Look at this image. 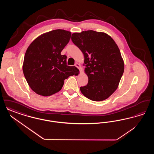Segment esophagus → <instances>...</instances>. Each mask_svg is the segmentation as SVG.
<instances>
[{"mask_svg": "<svg viewBox=\"0 0 154 154\" xmlns=\"http://www.w3.org/2000/svg\"><path fill=\"white\" fill-rule=\"evenodd\" d=\"M75 66L76 67H77L78 69H80V65L79 63H76L75 64Z\"/></svg>", "mask_w": 154, "mask_h": 154, "instance_id": "obj_1", "label": "esophagus"}]
</instances>
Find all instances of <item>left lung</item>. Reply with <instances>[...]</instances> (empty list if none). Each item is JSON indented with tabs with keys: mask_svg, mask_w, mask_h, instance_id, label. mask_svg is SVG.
<instances>
[{
	"mask_svg": "<svg viewBox=\"0 0 154 154\" xmlns=\"http://www.w3.org/2000/svg\"><path fill=\"white\" fill-rule=\"evenodd\" d=\"M71 38L84 56L88 82L81 87V93L93 101L107 99L117 89L124 71L117 45L107 34L94 30L74 33Z\"/></svg>",
	"mask_w": 154,
	"mask_h": 154,
	"instance_id": "obj_1",
	"label": "left lung"
}]
</instances>
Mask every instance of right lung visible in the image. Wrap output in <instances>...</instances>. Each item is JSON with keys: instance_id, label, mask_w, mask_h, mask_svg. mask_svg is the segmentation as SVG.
<instances>
[{"instance_id": "1", "label": "right lung", "mask_w": 154, "mask_h": 154, "mask_svg": "<svg viewBox=\"0 0 154 154\" xmlns=\"http://www.w3.org/2000/svg\"><path fill=\"white\" fill-rule=\"evenodd\" d=\"M70 37V32L54 30L37 37L28 47L23 59V73L37 94L52 95L62 89L65 79L77 74V68L67 66V57L60 54Z\"/></svg>"}]
</instances>
